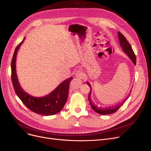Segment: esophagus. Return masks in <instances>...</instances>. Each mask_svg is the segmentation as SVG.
<instances>
[{
  "mask_svg": "<svg viewBox=\"0 0 151 151\" xmlns=\"http://www.w3.org/2000/svg\"><path fill=\"white\" fill-rule=\"evenodd\" d=\"M76 77L83 80V79L85 78V74L81 70H78L76 72Z\"/></svg>",
  "mask_w": 151,
  "mask_h": 151,
  "instance_id": "34e87169",
  "label": "esophagus"
}]
</instances>
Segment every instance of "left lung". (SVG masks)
<instances>
[{
  "instance_id": "1",
  "label": "left lung",
  "mask_w": 151,
  "mask_h": 151,
  "mask_svg": "<svg viewBox=\"0 0 151 151\" xmlns=\"http://www.w3.org/2000/svg\"><path fill=\"white\" fill-rule=\"evenodd\" d=\"M118 37H119V42H120V45L121 46V47H122V50H124V51L129 55V57L130 58V59L132 60V62H133V63L134 65H136L137 63V59H136V55L134 54L132 47L131 46V45H130V43H129V42L127 40V39L125 38V37L122 34V33H121L119 31L118 32ZM87 84H88L91 88L90 92L89 93V96H88V100L90 103V105H91V107L92 108V109L96 111V113L100 114H112L115 113L116 111H117L119 109V108H120L121 106H122L123 105V104L125 102V101L127 100V99H128L129 96L130 95V93L129 95H128V96L124 100H122V102L119 103L118 104L114 105V106H109V107H105V108H102L100 106H97V105H96L91 100V87L90 84L87 82L86 83ZM132 92V91H130V92Z\"/></svg>"
}]
</instances>
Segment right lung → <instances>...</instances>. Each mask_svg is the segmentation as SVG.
<instances>
[{"mask_svg": "<svg viewBox=\"0 0 151 151\" xmlns=\"http://www.w3.org/2000/svg\"><path fill=\"white\" fill-rule=\"evenodd\" d=\"M23 40L15 48L12 60V80L14 91L22 102L34 113L45 116L54 115L59 113L67 100L70 84L72 77L63 81L51 93L43 97H34L26 93L21 88L16 72V57Z\"/></svg>", "mask_w": 151, "mask_h": 151, "instance_id": "add662e5", "label": "right lung"}]
</instances>
